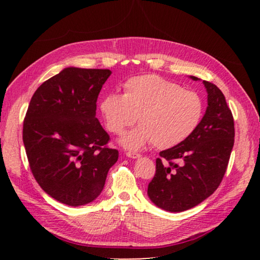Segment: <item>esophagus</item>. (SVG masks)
I'll use <instances>...</instances> for the list:
<instances>
[{
	"mask_svg": "<svg viewBox=\"0 0 260 260\" xmlns=\"http://www.w3.org/2000/svg\"><path fill=\"white\" fill-rule=\"evenodd\" d=\"M126 156L128 158H133V159H136V158H140L141 155L140 153H136V152H126Z\"/></svg>",
	"mask_w": 260,
	"mask_h": 260,
	"instance_id": "esophagus-1",
	"label": "esophagus"
}]
</instances>
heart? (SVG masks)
I'll return each instance as SVG.
<instances>
[{"label":"heart","instance_id":"1","mask_svg":"<svg viewBox=\"0 0 260 260\" xmlns=\"http://www.w3.org/2000/svg\"><path fill=\"white\" fill-rule=\"evenodd\" d=\"M100 108L105 126L114 134H121L139 119L141 125L119 140L128 150L152 142L159 149L178 146L193 133L203 114L199 94L157 74L129 79L124 94L105 95Z\"/></svg>","mask_w":260,"mask_h":260}]
</instances>
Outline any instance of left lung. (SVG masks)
Listing matches in <instances>:
<instances>
[{"label": "left lung", "mask_w": 260, "mask_h": 260, "mask_svg": "<svg viewBox=\"0 0 260 260\" xmlns=\"http://www.w3.org/2000/svg\"><path fill=\"white\" fill-rule=\"evenodd\" d=\"M203 85L208 93L203 118L183 142L159 152L156 174L148 186L150 201L169 212L189 210L212 195L234 146V119L225 96L213 83L203 80Z\"/></svg>", "instance_id": "obj_1"}]
</instances>
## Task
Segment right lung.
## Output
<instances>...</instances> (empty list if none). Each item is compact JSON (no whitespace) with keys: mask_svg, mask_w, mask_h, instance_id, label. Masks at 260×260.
<instances>
[{"mask_svg":"<svg viewBox=\"0 0 260 260\" xmlns=\"http://www.w3.org/2000/svg\"><path fill=\"white\" fill-rule=\"evenodd\" d=\"M110 70L65 68L35 91L26 113L23 141L40 187L69 206L95 201L118 150L96 118V101Z\"/></svg>","mask_w":260,"mask_h":260,"instance_id":"1","label":"right lung"}]
</instances>
